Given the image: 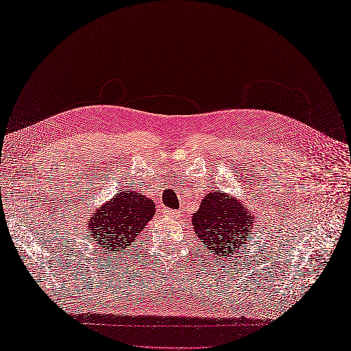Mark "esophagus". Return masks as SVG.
Here are the masks:
<instances>
[{
    "instance_id": "1",
    "label": "esophagus",
    "mask_w": 351,
    "mask_h": 351,
    "mask_svg": "<svg viewBox=\"0 0 351 351\" xmlns=\"http://www.w3.org/2000/svg\"><path fill=\"white\" fill-rule=\"evenodd\" d=\"M164 217L176 218V217H178V212H177V210H173V209H165V210H164Z\"/></svg>"
}]
</instances>
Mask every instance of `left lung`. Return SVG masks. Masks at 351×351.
I'll return each mask as SVG.
<instances>
[{
	"label": "left lung",
	"mask_w": 351,
	"mask_h": 351,
	"mask_svg": "<svg viewBox=\"0 0 351 351\" xmlns=\"http://www.w3.org/2000/svg\"><path fill=\"white\" fill-rule=\"evenodd\" d=\"M192 222L195 234L212 254L227 256L239 253L243 240L250 236L253 218L237 199L212 192L202 199Z\"/></svg>",
	"instance_id": "obj_1"
}]
</instances>
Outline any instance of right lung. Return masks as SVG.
<instances>
[{
    "instance_id": "1",
    "label": "right lung",
    "mask_w": 351,
    "mask_h": 351,
    "mask_svg": "<svg viewBox=\"0 0 351 351\" xmlns=\"http://www.w3.org/2000/svg\"><path fill=\"white\" fill-rule=\"evenodd\" d=\"M155 204L136 192H120L110 199L108 204L93 210L89 230L98 239L101 247L112 253L124 252L125 246L154 218Z\"/></svg>"
}]
</instances>
